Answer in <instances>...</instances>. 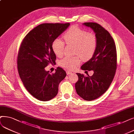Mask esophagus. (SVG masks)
Segmentation results:
<instances>
[{"mask_svg": "<svg viewBox=\"0 0 134 134\" xmlns=\"http://www.w3.org/2000/svg\"><path fill=\"white\" fill-rule=\"evenodd\" d=\"M66 74H67L68 75H70V74H72V72H71V71H66Z\"/></svg>", "mask_w": 134, "mask_h": 134, "instance_id": "obj_1", "label": "esophagus"}]
</instances>
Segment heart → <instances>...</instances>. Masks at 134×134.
<instances>
[{
    "label": "heart",
    "instance_id": "1",
    "mask_svg": "<svg viewBox=\"0 0 134 134\" xmlns=\"http://www.w3.org/2000/svg\"><path fill=\"white\" fill-rule=\"evenodd\" d=\"M64 38L68 44L75 45V57H65L60 60L59 64L63 68L73 70L80 64V57L83 60H90L97 49L98 41L96 36L88 33L83 29L72 26L64 35ZM65 43L61 38H56L52 43V49L55 54L58 57L63 55Z\"/></svg>",
    "mask_w": 134,
    "mask_h": 134
}]
</instances>
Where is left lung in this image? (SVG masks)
Segmentation results:
<instances>
[{
	"mask_svg": "<svg viewBox=\"0 0 134 134\" xmlns=\"http://www.w3.org/2000/svg\"><path fill=\"white\" fill-rule=\"evenodd\" d=\"M92 29L97 38V49L93 57L81 66L83 70H93L92 76L77 73L79 80L75 89L86 100H92L105 92L113 81L116 69V50L113 38L102 26L95 23H85Z\"/></svg>",
	"mask_w": 134,
	"mask_h": 134,
	"instance_id": "left-lung-1",
	"label": "left lung"
}]
</instances>
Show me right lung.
Wrapping results in <instances>:
<instances>
[{
	"label": "right lung",
	"mask_w": 134,
	"mask_h": 134,
	"mask_svg": "<svg viewBox=\"0 0 134 134\" xmlns=\"http://www.w3.org/2000/svg\"><path fill=\"white\" fill-rule=\"evenodd\" d=\"M69 25V23L39 25L27 34L21 44L17 60L19 75L29 92L40 100L48 101L55 97L59 84L66 75L60 67L52 74L45 69L49 64L55 63L53 41Z\"/></svg>",
	"instance_id": "1"
}]
</instances>
